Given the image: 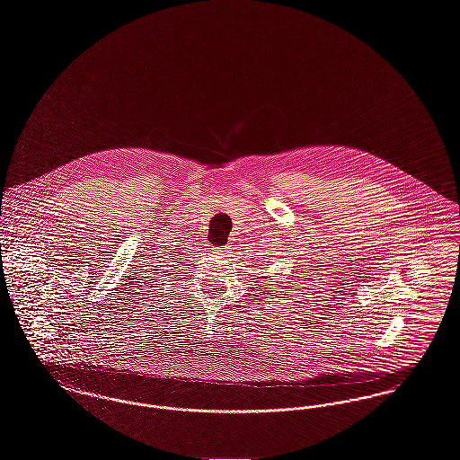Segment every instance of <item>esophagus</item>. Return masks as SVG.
<instances>
[{"instance_id":"esophagus-1","label":"esophagus","mask_w":460,"mask_h":460,"mask_svg":"<svg viewBox=\"0 0 460 460\" xmlns=\"http://www.w3.org/2000/svg\"><path fill=\"white\" fill-rule=\"evenodd\" d=\"M219 250H223V248H219Z\"/></svg>"}]
</instances>
